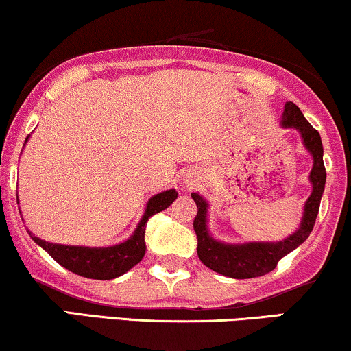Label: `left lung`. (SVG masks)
<instances>
[{
	"label": "left lung",
	"mask_w": 351,
	"mask_h": 351,
	"mask_svg": "<svg viewBox=\"0 0 351 351\" xmlns=\"http://www.w3.org/2000/svg\"><path fill=\"white\" fill-rule=\"evenodd\" d=\"M281 125L285 129H296L304 149L312 157V170L309 181L312 184L311 196L304 202V213L299 222V227L293 234L280 242H245V243H226L214 239L208 227V209L209 202L199 193H191V197L197 206V214L194 217V232L197 237V256L206 267L219 274L235 280H248V278L263 276L276 268L278 261L282 256L301 245L309 237L314 229L315 217L319 214L320 199H322L325 188V167H324V147L320 141V134L309 122L306 121L296 104H285Z\"/></svg>",
	"instance_id": "8db88e82"
}]
</instances>
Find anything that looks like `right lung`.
Instances as JSON below:
<instances>
[{
	"label": "right lung",
	"instance_id": "1",
	"mask_svg": "<svg viewBox=\"0 0 351 351\" xmlns=\"http://www.w3.org/2000/svg\"><path fill=\"white\" fill-rule=\"evenodd\" d=\"M27 142V138H26ZM178 197L176 189H167L147 201L143 216L132 235L124 242L109 247H84V245H62L45 242L32 234L29 235L39 247L69 271L91 280H114L134 268L145 255V227L154 214L162 213Z\"/></svg>",
	"mask_w": 351,
	"mask_h": 351
}]
</instances>
